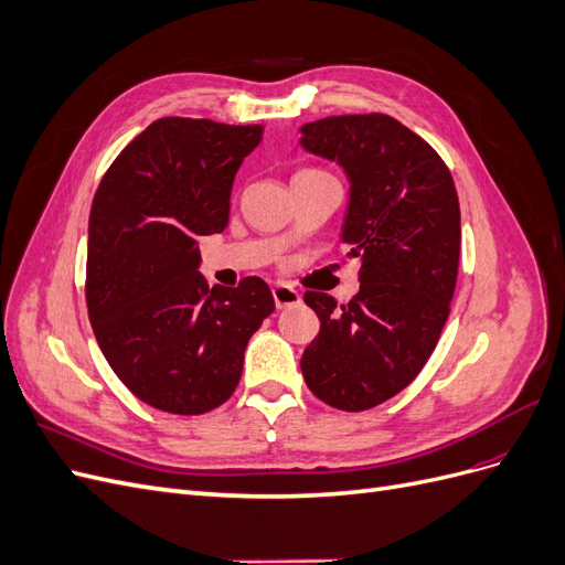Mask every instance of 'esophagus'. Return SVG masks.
Masks as SVG:
<instances>
[{
    "instance_id": "obj_1",
    "label": "esophagus",
    "mask_w": 565,
    "mask_h": 565,
    "mask_svg": "<svg viewBox=\"0 0 565 565\" xmlns=\"http://www.w3.org/2000/svg\"><path fill=\"white\" fill-rule=\"evenodd\" d=\"M273 299H276L278 309H289V306H299L301 303V295L297 292L295 287H289V285H276V287H273Z\"/></svg>"
}]
</instances>
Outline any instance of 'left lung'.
I'll list each match as a JSON object with an SVG mask.
<instances>
[{"mask_svg": "<svg viewBox=\"0 0 565 565\" xmlns=\"http://www.w3.org/2000/svg\"><path fill=\"white\" fill-rule=\"evenodd\" d=\"M299 131L306 152L344 169L339 241L361 259L349 303L303 295L320 332L301 374L322 403L361 413L403 391L436 349L457 282L459 200L438 152L388 115L322 117Z\"/></svg>", "mask_w": 565, "mask_h": 565, "instance_id": "obj_1", "label": "left lung"}]
</instances>
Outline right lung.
<instances>
[{"instance_id": "obj_1", "label": "right lung", "mask_w": 565, "mask_h": 565, "mask_svg": "<svg viewBox=\"0 0 565 565\" xmlns=\"http://www.w3.org/2000/svg\"><path fill=\"white\" fill-rule=\"evenodd\" d=\"M262 139L264 125L156 119L94 195L92 328L122 384L164 413L202 415L226 403L249 337L276 311L262 278L210 289L198 247L228 226L233 179Z\"/></svg>"}]
</instances>
